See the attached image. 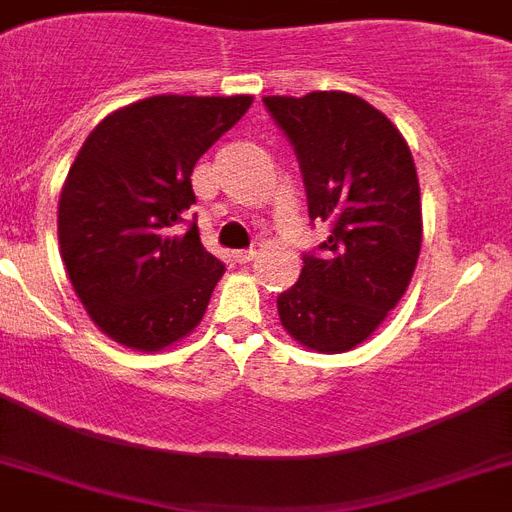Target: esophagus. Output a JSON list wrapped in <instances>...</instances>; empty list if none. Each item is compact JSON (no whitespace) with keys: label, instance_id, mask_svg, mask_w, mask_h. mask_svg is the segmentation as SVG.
<instances>
[{"label":"esophagus","instance_id":"1","mask_svg":"<svg viewBox=\"0 0 512 512\" xmlns=\"http://www.w3.org/2000/svg\"><path fill=\"white\" fill-rule=\"evenodd\" d=\"M257 255H260L257 249H239V252H234L236 263H249V260H255Z\"/></svg>","mask_w":512,"mask_h":512}]
</instances>
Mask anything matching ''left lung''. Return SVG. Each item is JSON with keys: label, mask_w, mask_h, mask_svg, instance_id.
<instances>
[{"label": "left lung", "mask_w": 512, "mask_h": 512, "mask_svg": "<svg viewBox=\"0 0 512 512\" xmlns=\"http://www.w3.org/2000/svg\"><path fill=\"white\" fill-rule=\"evenodd\" d=\"M297 152L310 220L328 239L278 294L281 323L315 352H347L381 326L421 255V186L407 141L384 112L347 91L265 97Z\"/></svg>", "instance_id": "left-lung-1"}]
</instances>
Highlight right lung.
Listing matches in <instances>:
<instances>
[{"label":"right lung","mask_w":512,"mask_h":512,"mask_svg":"<svg viewBox=\"0 0 512 512\" xmlns=\"http://www.w3.org/2000/svg\"><path fill=\"white\" fill-rule=\"evenodd\" d=\"M252 97L160 94L120 107L83 141L57 207L60 255L78 299L110 339L160 352L197 328L226 265L197 223L191 170Z\"/></svg>","instance_id":"add662e5"}]
</instances>
